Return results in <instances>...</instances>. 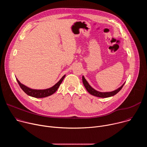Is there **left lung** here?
<instances>
[{"mask_svg": "<svg viewBox=\"0 0 147 147\" xmlns=\"http://www.w3.org/2000/svg\"><path fill=\"white\" fill-rule=\"evenodd\" d=\"M82 80L83 84H84V87L86 88V90H87V91L90 94H91L94 96H97V97H99V98H108V97H111V96H112L116 95L117 93H118L121 90V89L123 88L124 83H125L124 82L123 84L120 87H119L118 89H117L113 91L102 92L98 91L95 90V89H94L92 87H91V86L89 84L87 81L84 78V76H82Z\"/></svg>", "mask_w": 147, "mask_h": 147, "instance_id": "left-lung-1", "label": "left lung"}]
</instances>
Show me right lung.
<instances>
[{
	"instance_id": "1",
	"label": "right lung",
	"mask_w": 147,
	"mask_h": 147,
	"mask_svg": "<svg viewBox=\"0 0 147 147\" xmlns=\"http://www.w3.org/2000/svg\"><path fill=\"white\" fill-rule=\"evenodd\" d=\"M66 75H64L61 77V78L56 84L55 85H54L53 87L48 88V89H45V90H34V89H31L30 88L27 87V86L23 85V84L21 83L18 80L17 78H16L18 84H19L20 87H21L23 91L27 94L29 96L34 97V98H45L48 96H50L51 95H52L53 94H54L58 89V88L59 87L60 85L61 84V82L63 80V79L65 78Z\"/></svg>"
}]
</instances>
